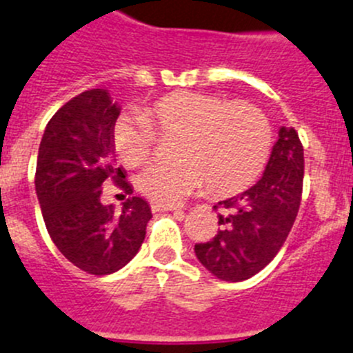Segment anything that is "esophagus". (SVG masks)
Instances as JSON below:
<instances>
[{
    "instance_id": "obj_1",
    "label": "esophagus",
    "mask_w": 353,
    "mask_h": 353,
    "mask_svg": "<svg viewBox=\"0 0 353 353\" xmlns=\"http://www.w3.org/2000/svg\"><path fill=\"white\" fill-rule=\"evenodd\" d=\"M151 210L153 212H179V209L174 205H163V203L151 202Z\"/></svg>"
}]
</instances>
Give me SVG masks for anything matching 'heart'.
Listing matches in <instances>:
<instances>
[{"mask_svg":"<svg viewBox=\"0 0 353 353\" xmlns=\"http://www.w3.org/2000/svg\"><path fill=\"white\" fill-rule=\"evenodd\" d=\"M179 137L174 163H154L137 177L144 196L177 205L209 183L212 192L232 195L251 186L268 161L273 132L259 108L219 95L176 92L154 101L136 117H120L111 139L117 157L137 167L153 153L157 132Z\"/></svg>","mask_w":353,"mask_h":353,"instance_id":"b5f03b06","label":"heart"}]
</instances>
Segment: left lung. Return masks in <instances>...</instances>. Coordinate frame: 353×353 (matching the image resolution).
<instances>
[{
	"instance_id": "1",
	"label": "left lung",
	"mask_w": 353,
	"mask_h": 353,
	"mask_svg": "<svg viewBox=\"0 0 353 353\" xmlns=\"http://www.w3.org/2000/svg\"><path fill=\"white\" fill-rule=\"evenodd\" d=\"M303 146L298 132L282 127L261 179L247 192L223 200L214 209L221 230L196 243L199 261L214 276L240 282L261 272L281 251L298 216L303 192Z\"/></svg>"
}]
</instances>
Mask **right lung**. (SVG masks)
<instances>
[{
    "label": "right lung",
    "instance_id": "1",
    "mask_svg": "<svg viewBox=\"0 0 353 353\" xmlns=\"http://www.w3.org/2000/svg\"><path fill=\"white\" fill-rule=\"evenodd\" d=\"M118 114L108 90L81 92L50 118L36 163V195L48 235L65 259L92 275L123 268L139 251L151 219L141 196H128L120 214L101 203L106 181L132 195L125 170L114 167L111 132Z\"/></svg>",
    "mask_w": 353,
    "mask_h": 353
}]
</instances>
